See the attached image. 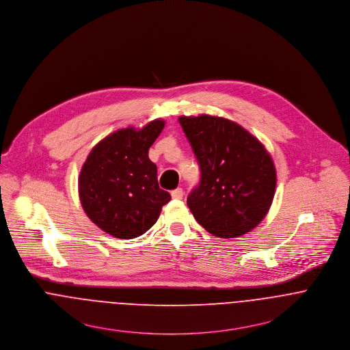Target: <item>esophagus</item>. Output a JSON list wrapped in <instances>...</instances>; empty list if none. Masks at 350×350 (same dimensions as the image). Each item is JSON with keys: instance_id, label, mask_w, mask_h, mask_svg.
Masks as SVG:
<instances>
[{"instance_id": "esophagus-1", "label": "esophagus", "mask_w": 350, "mask_h": 350, "mask_svg": "<svg viewBox=\"0 0 350 350\" xmlns=\"http://www.w3.org/2000/svg\"><path fill=\"white\" fill-rule=\"evenodd\" d=\"M172 197H173L174 200H181V198L184 197V191H183V188H177V189L172 191Z\"/></svg>"}]
</instances>
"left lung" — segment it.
I'll use <instances>...</instances> for the list:
<instances>
[{"label": "left lung", "instance_id": "left-lung-1", "mask_svg": "<svg viewBox=\"0 0 350 350\" xmlns=\"http://www.w3.org/2000/svg\"><path fill=\"white\" fill-rule=\"evenodd\" d=\"M178 122L201 170L200 184L187 200L197 223L227 239L254 230L275 194L276 170L269 152L230 119L198 116Z\"/></svg>", "mask_w": 350, "mask_h": 350}]
</instances>
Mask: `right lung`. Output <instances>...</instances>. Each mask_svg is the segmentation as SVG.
<instances>
[{"instance_id": "obj_1", "label": "right lung", "mask_w": 350, "mask_h": 350, "mask_svg": "<svg viewBox=\"0 0 350 350\" xmlns=\"http://www.w3.org/2000/svg\"><path fill=\"white\" fill-rule=\"evenodd\" d=\"M165 122L120 129L94 146L79 174V197L90 220L118 239H134L156 224L170 194L158 187L149 149Z\"/></svg>"}]
</instances>
